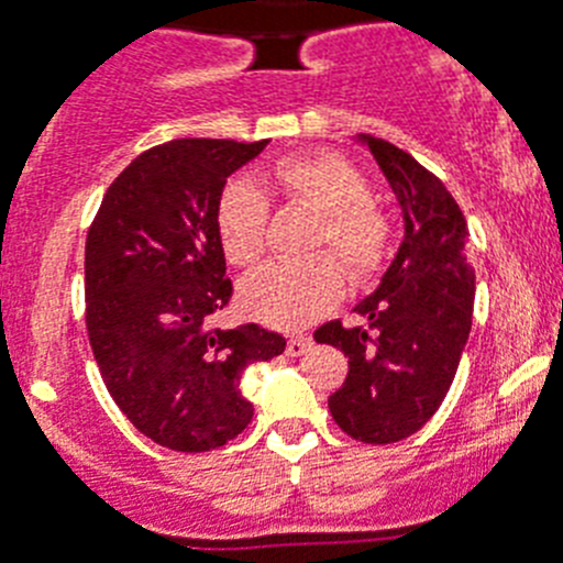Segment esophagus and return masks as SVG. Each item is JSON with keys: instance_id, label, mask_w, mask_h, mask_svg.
Wrapping results in <instances>:
<instances>
[{"instance_id": "obj_1", "label": "esophagus", "mask_w": 563, "mask_h": 563, "mask_svg": "<svg viewBox=\"0 0 563 563\" xmlns=\"http://www.w3.org/2000/svg\"><path fill=\"white\" fill-rule=\"evenodd\" d=\"M308 350H311V339H306V335H291L286 344V355H291V358H299V355H306Z\"/></svg>"}]
</instances>
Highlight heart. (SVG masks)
Instances as JSON below:
<instances>
[{
    "label": "heart",
    "mask_w": 563,
    "mask_h": 563,
    "mask_svg": "<svg viewBox=\"0 0 563 563\" xmlns=\"http://www.w3.org/2000/svg\"><path fill=\"white\" fill-rule=\"evenodd\" d=\"M269 183L286 202L319 213L308 250L330 246L346 277L366 280L388 250V219L369 202V183L358 166L335 152H302L272 166ZM217 239L233 266H252L266 250L269 202L250 180H230L217 199ZM344 277L333 257L272 261L246 275L239 302L252 319L275 328H302L339 302Z\"/></svg>",
    "instance_id": "heart-1"
}]
</instances>
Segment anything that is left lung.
<instances>
[{"mask_svg":"<svg viewBox=\"0 0 563 563\" xmlns=\"http://www.w3.org/2000/svg\"><path fill=\"white\" fill-rule=\"evenodd\" d=\"M402 210V244L380 286L353 308L364 322L313 333L346 355L344 386L330 394L335 424L366 444L417 433L448 397L472 328L475 269L466 219L444 183L400 146L358 135Z\"/></svg>","mask_w":563,"mask_h":563,"instance_id":"8db88e82","label":"left lung"}]
</instances>
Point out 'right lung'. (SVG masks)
Returning a JSON list of instances; mask_svg holds the SVG:
<instances>
[{"label": "right lung", "instance_id": "1", "mask_svg": "<svg viewBox=\"0 0 563 563\" xmlns=\"http://www.w3.org/2000/svg\"><path fill=\"white\" fill-rule=\"evenodd\" d=\"M269 141L177 139L141 152L110 183L86 239V324L124 417L161 448L208 453L241 433L250 364L286 350L280 333L210 328L228 306L217 199Z\"/></svg>", "mask_w": 563, "mask_h": 563}]
</instances>
